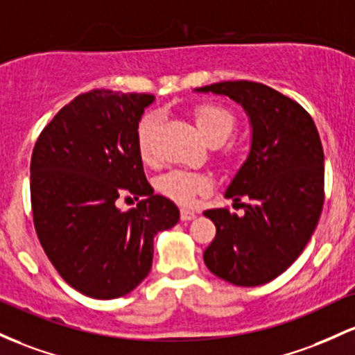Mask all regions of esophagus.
Segmentation results:
<instances>
[{
    "mask_svg": "<svg viewBox=\"0 0 355 355\" xmlns=\"http://www.w3.org/2000/svg\"><path fill=\"white\" fill-rule=\"evenodd\" d=\"M196 218V213L193 209H181V220L182 221H191Z\"/></svg>",
    "mask_w": 355,
    "mask_h": 355,
    "instance_id": "esophagus-1",
    "label": "esophagus"
}]
</instances>
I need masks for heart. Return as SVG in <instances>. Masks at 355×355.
Here are the masks:
<instances>
[{"label":"heart","instance_id":"1","mask_svg":"<svg viewBox=\"0 0 355 355\" xmlns=\"http://www.w3.org/2000/svg\"><path fill=\"white\" fill-rule=\"evenodd\" d=\"M193 119L202 139L213 146L221 144L234 129L233 114L216 103H199L193 109ZM157 125V112H147L137 125V147L144 161L153 159V141ZM209 188L208 178L186 171H171L157 181V189L179 205H191L196 196L205 194Z\"/></svg>","mask_w":355,"mask_h":355}]
</instances>
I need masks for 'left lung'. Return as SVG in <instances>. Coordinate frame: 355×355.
Segmentation results:
<instances>
[{
	"instance_id": "8db88e82",
	"label": "left lung",
	"mask_w": 355,
	"mask_h": 355,
	"mask_svg": "<svg viewBox=\"0 0 355 355\" xmlns=\"http://www.w3.org/2000/svg\"><path fill=\"white\" fill-rule=\"evenodd\" d=\"M241 103L252 122V147L225 196L228 208L205 211L216 236L205 263L238 286L272 282L300 257L324 208V149L312 117L300 103L263 83L236 80L201 87Z\"/></svg>"
}]
</instances>
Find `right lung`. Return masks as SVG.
Listing matches in <instances>:
<instances>
[{
  "mask_svg": "<svg viewBox=\"0 0 355 355\" xmlns=\"http://www.w3.org/2000/svg\"><path fill=\"white\" fill-rule=\"evenodd\" d=\"M150 94L90 90L60 109L31 154V209L38 240L60 277L83 295L124 297L153 266L154 236L179 209L154 194L137 147ZM138 208L114 206L121 193Z\"/></svg>",
  "mask_w": 355,
  "mask_h": 355,
  "instance_id": "add662e5",
  "label": "right lung"
}]
</instances>
